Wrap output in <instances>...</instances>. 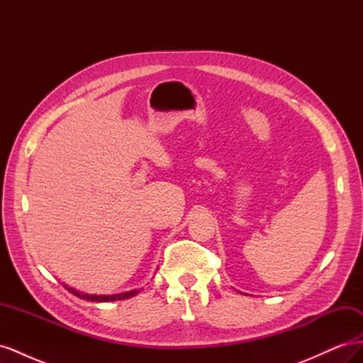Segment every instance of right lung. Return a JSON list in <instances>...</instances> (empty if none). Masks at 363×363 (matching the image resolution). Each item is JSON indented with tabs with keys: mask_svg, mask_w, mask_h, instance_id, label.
<instances>
[{
	"mask_svg": "<svg viewBox=\"0 0 363 363\" xmlns=\"http://www.w3.org/2000/svg\"><path fill=\"white\" fill-rule=\"evenodd\" d=\"M65 288H67L71 294H74L75 296H79L82 300H87V301H100V303H107V301H116V300H125L130 298V296H135L139 294V289L135 291H128V292H123V294H113V295H92V294H83L75 291L74 288H69L65 284Z\"/></svg>",
	"mask_w": 363,
	"mask_h": 363,
	"instance_id": "obj_1",
	"label": "right lung"
}]
</instances>
